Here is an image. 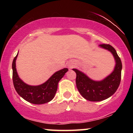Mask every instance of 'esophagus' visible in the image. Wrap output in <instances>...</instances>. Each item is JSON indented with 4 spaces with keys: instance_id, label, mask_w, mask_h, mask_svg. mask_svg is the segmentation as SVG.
I'll list each match as a JSON object with an SVG mask.
<instances>
[{
    "instance_id": "1",
    "label": "esophagus",
    "mask_w": 133,
    "mask_h": 133,
    "mask_svg": "<svg viewBox=\"0 0 133 133\" xmlns=\"http://www.w3.org/2000/svg\"><path fill=\"white\" fill-rule=\"evenodd\" d=\"M68 67L69 69H72L74 67V65L72 64L71 63V62H69V63H68Z\"/></svg>"
}]
</instances>
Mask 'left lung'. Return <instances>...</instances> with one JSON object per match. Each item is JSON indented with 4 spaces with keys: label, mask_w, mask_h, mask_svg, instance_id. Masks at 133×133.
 <instances>
[{
    "label": "left lung",
    "mask_w": 133,
    "mask_h": 133,
    "mask_svg": "<svg viewBox=\"0 0 133 133\" xmlns=\"http://www.w3.org/2000/svg\"><path fill=\"white\" fill-rule=\"evenodd\" d=\"M99 46L110 52L115 60V67L109 76L101 81H94L78 69H72L76 73V86L79 92L90 101H101L113 95L119 86L121 77L122 62L116 51L109 44H100Z\"/></svg>",
    "instance_id": "1"
}]
</instances>
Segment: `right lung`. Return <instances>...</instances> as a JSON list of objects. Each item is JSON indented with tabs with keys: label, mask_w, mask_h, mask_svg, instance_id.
Returning a JSON list of instances; mask_svg holds the SVG:
<instances>
[{
	"label": "right lung",
	"mask_w": 133,
	"mask_h": 133,
	"mask_svg": "<svg viewBox=\"0 0 133 133\" xmlns=\"http://www.w3.org/2000/svg\"><path fill=\"white\" fill-rule=\"evenodd\" d=\"M17 56L18 53L12 62V79L14 86L18 94L24 99L34 104H42L52 100L57 91L58 83L68 72V69L64 68L56 72L42 84L30 86L25 83L18 75L16 64Z\"/></svg>",
	"instance_id": "add662e5"
}]
</instances>
